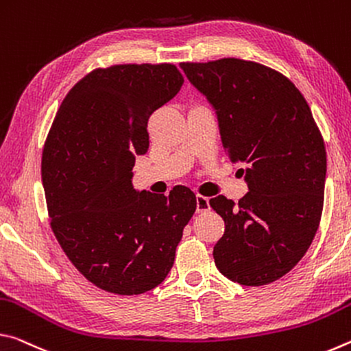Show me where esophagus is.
<instances>
[{
	"instance_id": "34e87169",
	"label": "esophagus",
	"mask_w": 351,
	"mask_h": 351,
	"mask_svg": "<svg viewBox=\"0 0 351 351\" xmlns=\"http://www.w3.org/2000/svg\"><path fill=\"white\" fill-rule=\"evenodd\" d=\"M208 210H210L208 197L200 196V194H197V196H196V211H197V213H205V211H208Z\"/></svg>"
}]
</instances>
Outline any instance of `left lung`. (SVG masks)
I'll list each match as a JSON object with an SVG mask.
<instances>
[{
    "label": "left lung",
    "mask_w": 351,
    "mask_h": 351,
    "mask_svg": "<svg viewBox=\"0 0 351 351\" xmlns=\"http://www.w3.org/2000/svg\"><path fill=\"white\" fill-rule=\"evenodd\" d=\"M180 66L216 108L230 158L247 165L249 193L238 204L210 199L226 223L216 267L244 286L272 283L306 254L324 210L326 151L311 108L285 74L258 62Z\"/></svg>",
    "instance_id": "1"
}]
</instances>
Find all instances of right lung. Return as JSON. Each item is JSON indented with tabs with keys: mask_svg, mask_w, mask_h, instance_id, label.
Instances as JSON below:
<instances>
[{
	"mask_svg": "<svg viewBox=\"0 0 351 351\" xmlns=\"http://www.w3.org/2000/svg\"><path fill=\"white\" fill-rule=\"evenodd\" d=\"M172 63L96 68L68 91L46 136L42 180L49 226L73 266L118 295L154 289L174 264L196 211L186 186L136 193L132 168L149 147V117L179 93Z\"/></svg>",
	"mask_w": 351,
	"mask_h": 351,
	"instance_id": "add662e5",
	"label": "right lung"
}]
</instances>
